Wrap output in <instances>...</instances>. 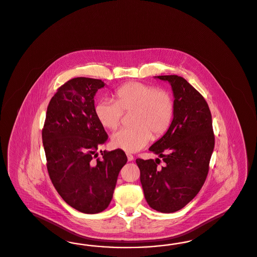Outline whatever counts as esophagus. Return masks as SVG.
<instances>
[{
	"instance_id": "34e87169",
	"label": "esophagus",
	"mask_w": 257,
	"mask_h": 257,
	"mask_svg": "<svg viewBox=\"0 0 257 257\" xmlns=\"http://www.w3.org/2000/svg\"><path fill=\"white\" fill-rule=\"evenodd\" d=\"M126 156H127V160H128V161H133V155H131V154H126Z\"/></svg>"
}]
</instances>
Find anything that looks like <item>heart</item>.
<instances>
[{
    "instance_id": "b5f03b06",
    "label": "heart",
    "mask_w": 257,
    "mask_h": 257,
    "mask_svg": "<svg viewBox=\"0 0 257 257\" xmlns=\"http://www.w3.org/2000/svg\"><path fill=\"white\" fill-rule=\"evenodd\" d=\"M114 97L115 100L99 99L95 105V115L103 127L115 130L124 112H134V126L122 128L112 137L111 144L115 149L138 152L148 144L153 136L158 139L168 131L175 113V100L168 91L135 81L116 89Z\"/></svg>"
}]
</instances>
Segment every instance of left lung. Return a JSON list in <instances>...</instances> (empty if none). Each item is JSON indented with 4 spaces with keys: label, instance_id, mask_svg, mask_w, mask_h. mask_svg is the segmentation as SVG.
Instances as JSON below:
<instances>
[{
    "label": "left lung",
    "instance_id": "1",
    "mask_svg": "<svg viewBox=\"0 0 257 257\" xmlns=\"http://www.w3.org/2000/svg\"><path fill=\"white\" fill-rule=\"evenodd\" d=\"M157 78L171 83L175 97L171 126L149 148L162 159L164 166H158L160 159H138L136 162L147 203L158 212L170 213L185 207L203 186L214 134L209 105L196 89L177 75Z\"/></svg>",
    "mask_w": 257,
    "mask_h": 257
}]
</instances>
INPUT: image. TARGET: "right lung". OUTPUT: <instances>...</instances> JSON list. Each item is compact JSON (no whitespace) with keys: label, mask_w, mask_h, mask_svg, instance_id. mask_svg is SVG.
Listing matches in <instances>:
<instances>
[{"label":"right lung","mask_w":257,"mask_h":257,"mask_svg":"<svg viewBox=\"0 0 257 257\" xmlns=\"http://www.w3.org/2000/svg\"><path fill=\"white\" fill-rule=\"evenodd\" d=\"M104 85L101 80L84 77L66 81L48 104L42 132L55 189L66 203L84 213L106 209L118 173L127 162L119 149L103 151L102 158H97L108 136L95 115L94 96Z\"/></svg>","instance_id":"1"}]
</instances>
